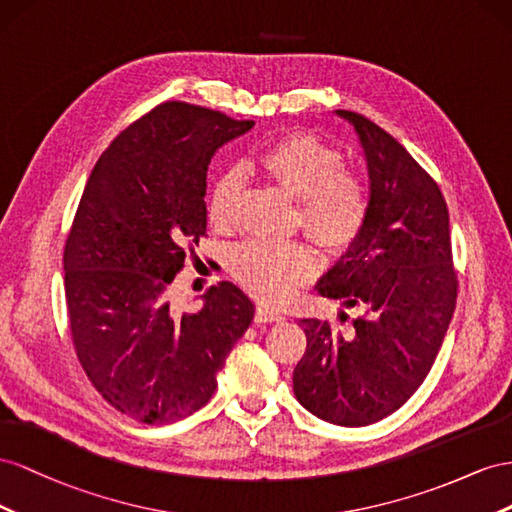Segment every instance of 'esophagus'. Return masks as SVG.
I'll use <instances>...</instances> for the list:
<instances>
[{"mask_svg": "<svg viewBox=\"0 0 512 512\" xmlns=\"http://www.w3.org/2000/svg\"><path fill=\"white\" fill-rule=\"evenodd\" d=\"M283 313L272 309V306L268 304H259L257 311H255V321L257 324H279V321H283Z\"/></svg>", "mask_w": 512, "mask_h": 512, "instance_id": "34e87169", "label": "esophagus"}]
</instances>
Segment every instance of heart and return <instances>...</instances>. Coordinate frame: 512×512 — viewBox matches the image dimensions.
<instances>
[{"label": "heart", "mask_w": 512, "mask_h": 512, "mask_svg": "<svg viewBox=\"0 0 512 512\" xmlns=\"http://www.w3.org/2000/svg\"><path fill=\"white\" fill-rule=\"evenodd\" d=\"M255 167L285 193L300 197V223L326 253H341L356 240L367 218L369 195L360 175L343 167V156L311 135L270 143ZM242 173H223L212 188L210 223H233L242 195ZM231 272L253 296L281 302L315 274V257L302 242L251 240L236 248Z\"/></svg>", "instance_id": "obj_1"}]
</instances>
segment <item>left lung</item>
<instances>
[{"instance_id": "left-lung-1", "label": "left lung", "mask_w": 512, "mask_h": 512, "mask_svg": "<svg viewBox=\"0 0 512 512\" xmlns=\"http://www.w3.org/2000/svg\"><path fill=\"white\" fill-rule=\"evenodd\" d=\"M334 113L358 137L369 208L356 240L315 289L360 315L345 330L300 319L306 352L294 369V394L332 425L367 427L425 382L455 313L457 276L437 184L386 130L354 111Z\"/></svg>"}]
</instances>
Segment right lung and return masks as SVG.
Here are the masks:
<instances>
[{"label":"right lung","mask_w":512,"mask_h":512,"mask_svg":"<svg viewBox=\"0 0 512 512\" xmlns=\"http://www.w3.org/2000/svg\"><path fill=\"white\" fill-rule=\"evenodd\" d=\"M255 122L165 102L102 152L64 251L72 343L83 371L115 410L165 425L201 410L216 373L251 326L255 304L229 281L175 311L173 276L206 233L214 154Z\"/></svg>","instance_id":"add662e5"}]
</instances>
